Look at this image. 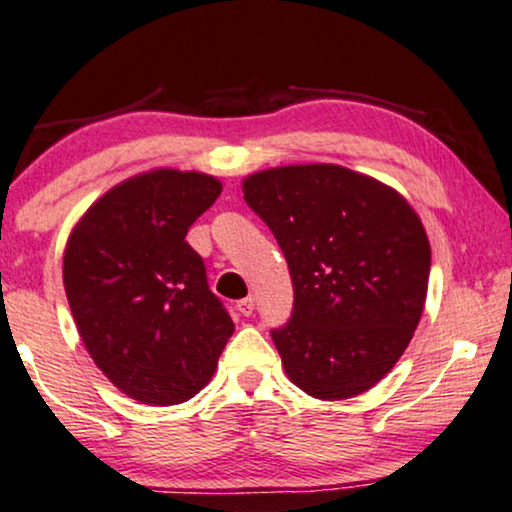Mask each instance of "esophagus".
Returning a JSON list of instances; mask_svg holds the SVG:
<instances>
[{
    "instance_id": "34e87169",
    "label": "esophagus",
    "mask_w": 512,
    "mask_h": 512,
    "mask_svg": "<svg viewBox=\"0 0 512 512\" xmlns=\"http://www.w3.org/2000/svg\"><path fill=\"white\" fill-rule=\"evenodd\" d=\"M235 308H237V313H240V315L249 317L251 313H254V298H251V296L240 298V301L235 303Z\"/></svg>"
}]
</instances>
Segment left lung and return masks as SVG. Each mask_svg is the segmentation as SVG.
<instances>
[{
	"label": "left lung",
	"instance_id": "1",
	"mask_svg": "<svg viewBox=\"0 0 512 512\" xmlns=\"http://www.w3.org/2000/svg\"><path fill=\"white\" fill-rule=\"evenodd\" d=\"M242 190L294 282L289 322L270 331L291 383L320 400L376 386L407 350L426 303L421 218L400 192L336 164L258 171Z\"/></svg>",
	"mask_w": 512,
	"mask_h": 512
}]
</instances>
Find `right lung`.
I'll return each instance as SVG.
<instances>
[{
    "label": "right lung",
    "mask_w": 512,
    "mask_h": 512,
    "mask_svg": "<svg viewBox=\"0 0 512 512\" xmlns=\"http://www.w3.org/2000/svg\"><path fill=\"white\" fill-rule=\"evenodd\" d=\"M221 190L197 171L134 176L91 204L65 247L63 284L79 336L96 367L143 404L197 395L235 331L202 256L185 242Z\"/></svg>",
    "instance_id": "1"
}]
</instances>
